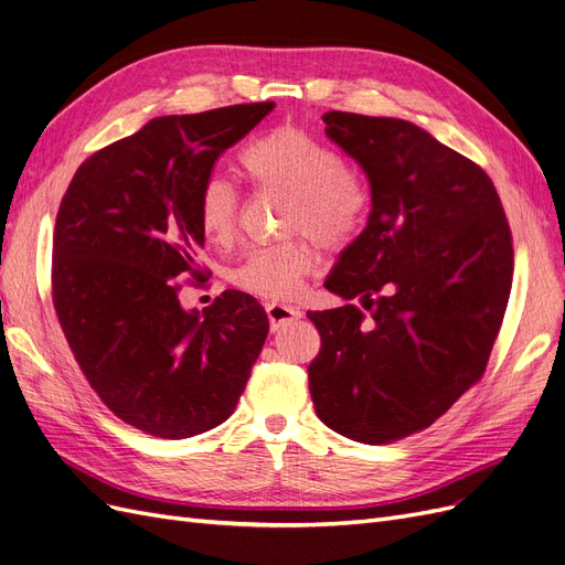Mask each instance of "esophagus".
Wrapping results in <instances>:
<instances>
[{
  "label": "esophagus",
  "instance_id": "1",
  "mask_svg": "<svg viewBox=\"0 0 565 565\" xmlns=\"http://www.w3.org/2000/svg\"><path fill=\"white\" fill-rule=\"evenodd\" d=\"M265 311H267V319H269V328L271 330H279L288 323L298 321L302 315L298 307H290V305H279V302H269L265 305Z\"/></svg>",
  "mask_w": 565,
  "mask_h": 565
}]
</instances>
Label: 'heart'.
Wrapping results in <instances>:
<instances>
[{
    "mask_svg": "<svg viewBox=\"0 0 565 565\" xmlns=\"http://www.w3.org/2000/svg\"><path fill=\"white\" fill-rule=\"evenodd\" d=\"M242 170L260 191L290 198L288 230L305 233L323 246H338L359 227L367 193L361 177L342 164L328 143L296 125L267 132L246 146ZM239 200L233 183L209 177L198 198V223L212 244L233 242L237 233ZM317 265L305 242L254 248L233 271V281L248 294L267 300H288L298 294L302 277Z\"/></svg>",
    "mask_w": 565,
    "mask_h": 565,
    "instance_id": "1",
    "label": "heart"
}]
</instances>
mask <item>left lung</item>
<instances>
[{
    "mask_svg": "<svg viewBox=\"0 0 565 565\" xmlns=\"http://www.w3.org/2000/svg\"><path fill=\"white\" fill-rule=\"evenodd\" d=\"M326 137L370 183V216L311 311L319 419L363 445L428 428L482 377L512 286V235L482 167L403 118L323 114Z\"/></svg>",
    "mask_w": 565,
    "mask_h": 565,
    "instance_id": "left-lung-1",
    "label": "left lung"
}]
</instances>
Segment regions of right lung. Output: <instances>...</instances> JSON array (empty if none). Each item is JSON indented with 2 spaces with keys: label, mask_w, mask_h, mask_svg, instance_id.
Returning a JSON list of instances; mask_svg holds the SVG:
<instances>
[{
  "label": "right lung",
  "mask_w": 565,
  "mask_h": 565,
  "mask_svg": "<svg viewBox=\"0 0 565 565\" xmlns=\"http://www.w3.org/2000/svg\"><path fill=\"white\" fill-rule=\"evenodd\" d=\"M275 109L160 116L83 162L60 202L53 305L74 359L116 416L183 440L223 424L260 356L265 309L239 290L185 309L202 281L198 198L214 162Z\"/></svg>",
  "instance_id": "right-lung-1"
}]
</instances>
